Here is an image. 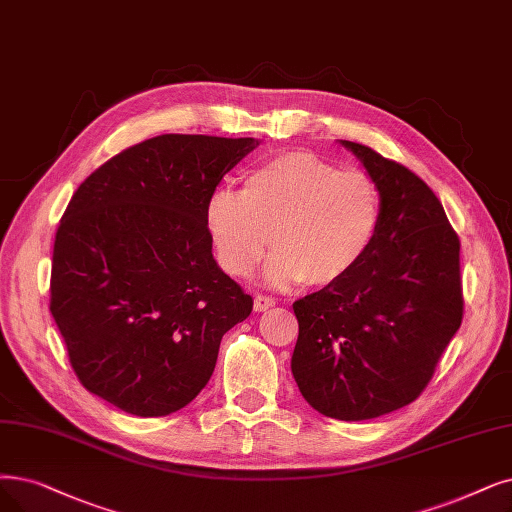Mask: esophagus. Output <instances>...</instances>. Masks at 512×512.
<instances>
[{
  "label": "esophagus",
  "mask_w": 512,
  "mask_h": 512,
  "mask_svg": "<svg viewBox=\"0 0 512 512\" xmlns=\"http://www.w3.org/2000/svg\"><path fill=\"white\" fill-rule=\"evenodd\" d=\"M275 304H277V300H275V298H269V296H256V298H254V309H256L258 313L273 309Z\"/></svg>",
  "instance_id": "34e87169"
}]
</instances>
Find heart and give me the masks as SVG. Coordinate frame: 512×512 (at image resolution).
Segmentation results:
<instances>
[{"instance_id":"heart-1","label":"heart","mask_w":512,"mask_h":512,"mask_svg":"<svg viewBox=\"0 0 512 512\" xmlns=\"http://www.w3.org/2000/svg\"><path fill=\"white\" fill-rule=\"evenodd\" d=\"M380 222L376 180L311 151L262 161L243 178L239 195L216 189L206 201L220 267L235 279L250 277L271 239L264 279L273 288L340 283L370 254Z\"/></svg>"}]
</instances>
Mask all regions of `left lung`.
Masks as SVG:
<instances>
[{
	"mask_svg": "<svg viewBox=\"0 0 512 512\" xmlns=\"http://www.w3.org/2000/svg\"><path fill=\"white\" fill-rule=\"evenodd\" d=\"M382 195L370 254L336 285L294 302L292 374L327 418L357 422L412 403L462 323L460 239L412 170L340 140Z\"/></svg>",
	"mask_w": 512,
	"mask_h": 512,
	"instance_id": "left-lung-1",
	"label": "left lung"
}]
</instances>
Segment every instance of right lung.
<instances>
[{
  "label": "right lung",
  "mask_w": 512,
  "mask_h": 512,
  "mask_svg": "<svg viewBox=\"0 0 512 512\" xmlns=\"http://www.w3.org/2000/svg\"><path fill=\"white\" fill-rule=\"evenodd\" d=\"M258 145L161 134L73 193L54 241L50 311L90 393L159 418L208 384L222 336L254 300L212 256L206 201Z\"/></svg>",
  "instance_id": "right-lung-1"
}]
</instances>
